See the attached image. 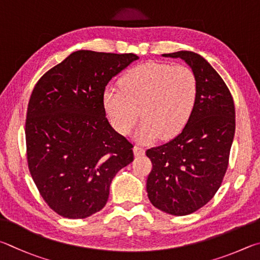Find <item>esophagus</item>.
Wrapping results in <instances>:
<instances>
[{"instance_id":"1","label":"esophagus","mask_w":260,"mask_h":260,"mask_svg":"<svg viewBox=\"0 0 260 260\" xmlns=\"http://www.w3.org/2000/svg\"><path fill=\"white\" fill-rule=\"evenodd\" d=\"M134 153H135V156H143V155H145V149L142 146L136 145V146L134 147Z\"/></svg>"}]
</instances>
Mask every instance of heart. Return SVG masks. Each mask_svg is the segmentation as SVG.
<instances>
[{"mask_svg": "<svg viewBox=\"0 0 260 260\" xmlns=\"http://www.w3.org/2000/svg\"><path fill=\"white\" fill-rule=\"evenodd\" d=\"M198 93V79L187 66L149 61L124 73L120 88L108 85L103 105L111 124L123 136L133 131L140 114L144 121L135 137L149 143L158 136L172 138L184 129Z\"/></svg>", "mask_w": 260, "mask_h": 260, "instance_id": "heart-1", "label": "heart"}]
</instances>
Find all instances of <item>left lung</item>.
<instances>
[{"label": "left lung", "instance_id": "left-lung-1", "mask_svg": "<svg viewBox=\"0 0 260 260\" xmlns=\"http://www.w3.org/2000/svg\"><path fill=\"white\" fill-rule=\"evenodd\" d=\"M162 56L183 59L192 68L199 93L181 133L146 151L153 165L146 189L158 210L186 216L206 206L220 187L235 134V107L224 80L200 54L178 51Z\"/></svg>", "mask_w": 260, "mask_h": 260}]
</instances>
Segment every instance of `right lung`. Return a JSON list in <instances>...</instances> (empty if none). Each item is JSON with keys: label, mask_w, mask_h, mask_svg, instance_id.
Here are the masks:
<instances>
[{"label": "right lung", "mask_w": 260, "mask_h": 260, "mask_svg": "<svg viewBox=\"0 0 260 260\" xmlns=\"http://www.w3.org/2000/svg\"><path fill=\"white\" fill-rule=\"evenodd\" d=\"M138 58L79 50L36 83L27 108V163L58 215L82 219L102 210L117 171L134 161V145L109 124L103 94Z\"/></svg>", "instance_id": "add662e5"}]
</instances>
